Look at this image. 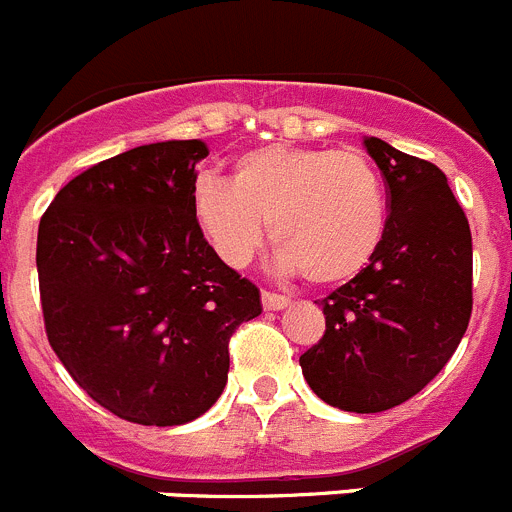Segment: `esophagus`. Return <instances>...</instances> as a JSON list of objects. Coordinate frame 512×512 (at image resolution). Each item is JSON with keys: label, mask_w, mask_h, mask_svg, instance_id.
Segmentation results:
<instances>
[{"label": "esophagus", "mask_w": 512, "mask_h": 512, "mask_svg": "<svg viewBox=\"0 0 512 512\" xmlns=\"http://www.w3.org/2000/svg\"><path fill=\"white\" fill-rule=\"evenodd\" d=\"M261 302H264V310H284L289 305V297L277 295V292H261Z\"/></svg>", "instance_id": "34e87169"}]
</instances>
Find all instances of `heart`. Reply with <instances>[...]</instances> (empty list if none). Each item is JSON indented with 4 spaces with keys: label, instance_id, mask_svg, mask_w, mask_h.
Listing matches in <instances>:
<instances>
[{
    "label": "heart",
    "instance_id": "heart-1",
    "mask_svg": "<svg viewBox=\"0 0 512 512\" xmlns=\"http://www.w3.org/2000/svg\"><path fill=\"white\" fill-rule=\"evenodd\" d=\"M192 215L212 251L243 266L264 230L284 271L310 284H343L369 266L387 230V192L359 151L264 146L235 158L230 182L200 176Z\"/></svg>",
    "mask_w": 512,
    "mask_h": 512
}]
</instances>
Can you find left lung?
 <instances>
[{"label": "left lung", "mask_w": 512, "mask_h": 512, "mask_svg": "<svg viewBox=\"0 0 512 512\" xmlns=\"http://www.w3.org/2000/svg\"><path fill=\"white\" fill-rule=\"evenodd\" d=\"M364 146L387 184V230L369 266L318 302L325 333L300 366L333 408L382 413L418 395L467 333L472 233L436 164Z\"/></svg>", "instance_id": "1"}]
</instances>
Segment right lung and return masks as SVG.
Returning a JSON list of instances; mask_svg holds the SVG:
<instances>
[{
    "instance_id": "add662e5",
    "label": "right lung",
    "mask_w": 512,
    "mask_h": 512,
    "mask_svg": "<svg viewBox=\"0 0 512 512\" xmlns=\"http://www.w3.org/2000/svg\"><path fill=\"white\" fill-rule=\"evenodd\" d=\"M202 140H166L74 176L40 217L48 343L102 408L140 425L200 418L228 382L235 328L261 315L256 284L197 228Z\"/></svg>"
}]
</instances>
